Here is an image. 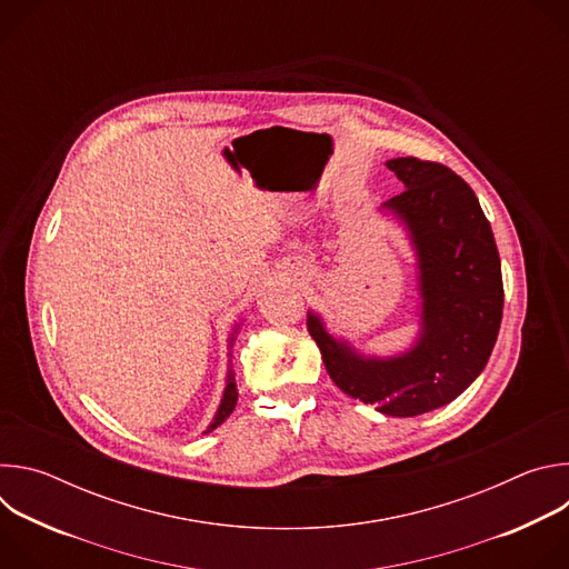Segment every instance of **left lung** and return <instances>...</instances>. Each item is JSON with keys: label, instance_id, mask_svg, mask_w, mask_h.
<instances>
[{"label": "left lung", "instance_id": "left-lung-1", "mask_svg": "<svg viewBox=\"0 0 569 569\" xmlns=\"http://www.w3.org/2000/svg\"><path fill=\"white\" fill-rule=\"evenodd\" d=\"M405 191L378 211L408 231L417 257L419 338L396 356H365L308 310V331L331 380L387 417H419L455 400L486 367L502 308L496 238L472 189L448 167L417 157L387 161Z\"/></svg>", "mask_w": 569, "mask_h": 569}]
</instances>
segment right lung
Instances as JSON below:
<instances>
[{
	"instance_id": "right-lung-1",
	"label": "right lung",
	"mask_w": 569,
	"mask_h": 569,
	"mask_svg": "<svg viewBox=\"0 0 569 569\" xmlns=\"http://www.w3.org/2000/svg\"><path fill=\"white\" fill-rule=\"evenodd\" d=\"M236 333H238V323L233 327V331H231V338H229V349H231V345H233V340H236ZM236 400H238V389H236V378H233V371H231V367L227 369V382H224V391H222V398H220V405H218V410H216V417H213V421L209 423V428L202 432V435H209V432H213L220 423H224L227 421V417L233 412V408H236Z\"/></svg>"
}]
</instances>
